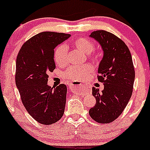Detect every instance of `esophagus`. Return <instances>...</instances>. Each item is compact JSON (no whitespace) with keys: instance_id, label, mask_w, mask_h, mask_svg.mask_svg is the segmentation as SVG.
<instances>
[{"instance_id":"1","label":"esophagus","mask_w":150,"mask_h":150,"mask_svg":"<svg viewBox=\"0 0 150 150\" xmlns=\"http://www.w3.org/2000/svg\"><path fill=\"white\" fill-rule=\"evenodd\" d=\"M82 84H83V83H81V82L80 81H73L72 83H71V86H70V88H71V90H73V91H76V86H82Z\"/></svg>"}]
</instances>
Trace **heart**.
Returning <instances> with one entry per match:
<instances>
[{
  "mask_svg": "<svg viewBox=\"0 0 150 150\" xmlns=\"http://www.w3.org/2000/svg\"><path fill=\"white\" fill-rule=\"evenodd\" d=\"M73 46L77 50L86 54H88V56L92 59H95V57L92 55L94 51V44L91 41L87 38H79L74 40L72 43ZM67 47L66 45H59L55 50L54 59L55 63L59 66H64L67 62ZM93 71V67L89 64H86L83 65H73L71 66L64 72V76L67 79L72 80H79L82 78L85 77L87 74Z\"/></svg>",
  "mask_w": 150,
  "mask_h": 150,
  "instance_id": "heart-1",
  "label": "heart"
}]
</instances>
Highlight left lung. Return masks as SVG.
Wrapping results in <instances>:
<instances>
[{
    "mask_svg": "<svg viewBox=\"0 0 150 150\" xmlns=\"http://www.w3.org/2000/svg\"><path fill=\"white\" fill-rule=\"evenodd\" d=\"M101 46L104 55L98 66V81L104 89L92 88L96 104L89 115L101 124L114 121L121 115L132 95L135 72L131 52L125 43L116 35L104 30L91 32Z\"/></svg>",
    "mask_w": 150,
    "mask_h": 150,
    "instance_id": "left-lung-1",
    "label": "left lung"
}]
</instances>
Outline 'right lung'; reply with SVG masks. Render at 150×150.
Listing matches in <instances>:
<instances>
[{
    "instance_id": "right-lung-1",
    "label": "right lung",
    "mask_w": 150,
    "mask_h": 150,
    "mask_svg": "<svg viewBox=\"0 0 150 150\" xmlns=\"http://www.w3.org/2000/svg\"><path fill=\"white\" fill-rule=\"evenodd\" d=\"M71 34L44 31L26 41L16 64V85L24 107L37 122L52 125L64 112L67 86L47 84L48 74L55 69L54 50Z\"/></svg>"
}]
</instances>
